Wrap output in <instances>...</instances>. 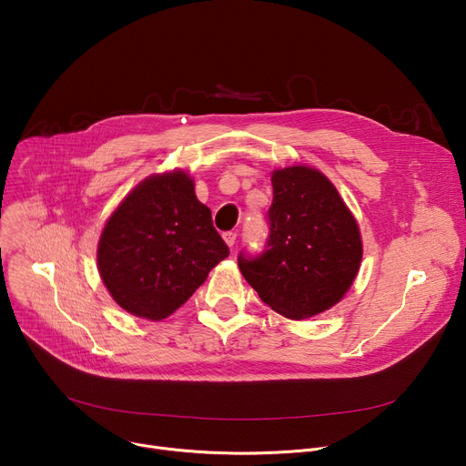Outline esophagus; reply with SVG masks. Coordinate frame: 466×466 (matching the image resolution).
<instances>
[{
  "mask_svg": "<svg viewBox=\"0 0 466 466\" xmlns=\"http://www.w3.org/2000/svg\"><path fill=\"white\" fill-rule=\"evenodd\" d=\"M223 239H225V243L228 248H234V243H236V232H225L223 234Z\"/></svg>",
  "mask_w": 466,
  "mask_h": 466,
  "instance_id": "34e87169",
  "label": "esophagus"
}]
</instances>
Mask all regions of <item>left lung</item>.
<instances>
[{
  "instance_id": "1",
  "label": "left lung",
  "mask_w": 466,
  "mask_h": 466,
  "mask_svg": "<svg viewBox=\"0 0 466 466\" xmlns=\"http://www.w3.org/2000/svg\"><path fill=\"white\" fill-rule=\"evenodd\" d=\"M270 239L257 258L239 255L241 276L264 304L292 321L336 306L353 285L362 238L332 181L309 166L272 171Z\"/></svg>"
}]
</instances>
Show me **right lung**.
<instances>
[{"label":"right lung","mask_w":466,"mask_h":466,"mask_svg":"<svg viewBox=\"0 0 466 466\" xmlns=\"http://www.w3.org/2000/svg\"><path fill=\"white\" fill-rule=\"evenodd\" d=\"M228 248L183 169L136 185L106 220L97 272L111 299L132 315L162 321L181 308Z\"/></svg>","instance_id":"right-lung-1"}]
</instances>
